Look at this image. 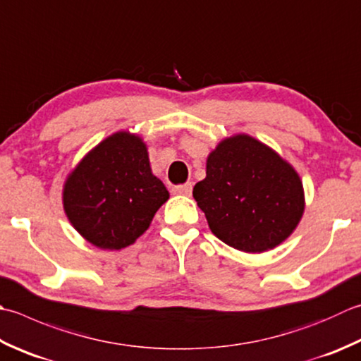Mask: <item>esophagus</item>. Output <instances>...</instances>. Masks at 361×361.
<instances>
[{
	"instance_id": "esophagus-1",
	"label": "esophagus",
	"mask_w": 361,
	"mask_h": 361,
	"mask_svg": "<svg viewBox=\"0 0 361 361\" xmlns=\"http://www.w3.org/2000/svg\"><path fill=\"white\" fill-rule=\"evenodd\" d=\"M172 190L178 195H190V192H192V183H185V185L173 186Z\"/></svg>"
}]
</instances>
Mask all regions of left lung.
Segmentation results:
<instances>
[{"mask_svg": "<svg viewBox=\"0 0 361 361\" xmlns=\"http://www.w3.org/2000/svg\"><path fill=\"white\" fill-rule=\"evenodd\" d=\"M194 199L211 231L233 249L259 253L281 244L305 208L298 172L247 134L222 140L207 161Z\"/></svg>", "mask_w": 361, "mask_h": 361, "instance_id": "left-lung-1", "label": "left lung"}]
</instances>
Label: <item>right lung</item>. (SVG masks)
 I'll use <instances>...</instances> for the list:
<instances>
[{
    "label": "right lung",
    "mask_w": 361,
    "mask_h": 361,
    "mask_svg": "<svg viewBox=\"0 0 361 361\" xmlns=\"http://www.w3.org/2000/svg\"><path fill=\"white\" fill-rule=\"evenodd\" d=\"M167 199L142 139L125 131L89 152L63 186L68 221L90 244L109 250L136 241Z\"/></svg>",
    "instance_id": "1"
}]
</instances>
